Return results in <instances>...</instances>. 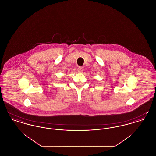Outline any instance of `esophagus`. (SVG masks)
Returning <instances> with one entry per match:
<instances>
[{
	"mask_svg": "<svg viewBox=\"0 0 156 156\" xmlns=\"http://www.w3.org/2000/svg\"><path fill=\"white\" fill-rule=\"evenodd\" d=\"M77 71L79 73H82L83 71V68L82 67H78L77 69Z\"/></svg>",
	"mask_w": 156,
	"mask_h": 156,
	"instance_id": "1",
	"label": "esophagus"
}]
</instances>
